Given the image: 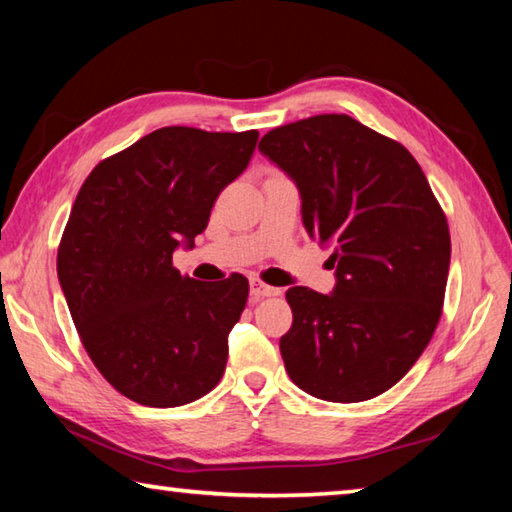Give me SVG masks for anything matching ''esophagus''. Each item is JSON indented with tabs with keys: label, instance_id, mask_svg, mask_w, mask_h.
Segmentation results:
<instances>
[{
	"label": "esophagus",
	"instance_id": "1",
	"mask_svg": "<svg viewBox=\"0 0 512 512\" xmlns=\"http://www.w3.org/2000/svg\"><path fill=\"white\" fill-rule=\"evenodd\" d=\"M250 296L255 300L259 298H268V296H280V289L275 287H268L262 280H250Z\"/></svg>",
	"mask_w": 512,
	"mask_h": 512
}]
</instances>
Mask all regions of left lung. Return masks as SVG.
<instances>
[{
  "label": "left lung",
  "instance_id": "obj_1",
  "mask_svg": "<svg viewBox=\"0 0 512 512\" xmlns=\"http://www.w3.org/2000/svg\"><path fill=\"white\" fill-rule=\"evenodd\" d=\"M259 151L298 185L309 237L334 246L329 296L287 291L284 368L318 400H372L411 370L443 314L452 255L443 207L400 142L348 115L273 128Z\"/></svg>",
  "mask_w": 512,
  "mask_h": 512
}]
</instances>
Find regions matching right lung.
<instances>
[{
    "label": "right lung",
    "instance_id": "right-lung-1",
    "mask_svg": "<svg viewBox=\"0 0 512 512\" xmlns=\"http://www.w3.org/2000/svg\"><path fill=\"white\" fill-rule=\"evenodd\" d=\"M257 131L158 128L85 178L58 246V280L81 343L112 388L171 409L219 384L248 280L180 275L219 194L248 167Z\"/></svg>",
    "mask_w": 512,
    "mask_h": 512
}]
</instances>
